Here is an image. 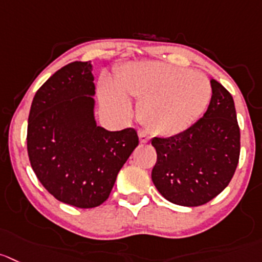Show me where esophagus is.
<instances>
[{
  "mask_svg": "<svg viewBox=\"0 0 262 262\" xmlns=\"http://www.w3.org/2000/svg\"><path fill=\"white\" fill-rule=\"evenodd\" d=\"M139 138H140V143L143 144H146L150 141V136H149V134L145 133V131H143V129L139 133Z\"/></svg>",
  "mask_w": 262,
  "mask_h": 262,
  "instance_id": "esophagus-1",
  "label": "esophagus"
}]
</instances>
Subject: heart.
<instances>
[{"label":"heart","mask_w":262,"mask_h":262,"mask_svg":"<svg viewBox=\"0 0 262 262\" xmlns=\"http://www.w3.org/2000/svg\"><path fill=\"white\" fill-rule=\"evenodd\" d=\"M118 86L109 79L100 84V98L105 105L131 113L126 94L140 101L141 122L158 135H176L194 123L211 100L207 77L161 61L131 64L117 76Z\"/></svg>","instance_id":"obj_1"}]
</instances>
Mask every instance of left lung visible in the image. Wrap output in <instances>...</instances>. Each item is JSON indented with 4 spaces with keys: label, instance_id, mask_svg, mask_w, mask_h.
<instances>
[{
    "label": "left lung",
    "instance_id": "1",
    "mask_svg": "<svg viewBox=\"0 0 262 262\" xmlns=\"http://www.w3.org/2000/svg\"><path fill=\"white\" fill-rule=\"evenodd\" d=\"M212 96L202 118L170 138H153L151 180L171 203L196 207L230 183L241 153V131L230 92L211 78Z\"/></svg>",
    "mask_w": 262,
    "mask_h": 262
}]
</instances>
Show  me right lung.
<instances>
[{
	"label": "right lung",
	"instance_id": "obj_1",
	"mask_svg": "<svg viewBox=\"0 0 262 262\" xmlns=\"http://www.w3.org/2000/svg\"><path fill=\"white\" fill-rule=\"evenodd\" d=\"M91 61H73L38 89L28 117L27 149L39 183L78 208L108 199L117 175L139 145L135 128L108 131L94 117Z\"/></svg>",
	"mask_w": 262,
	"mask_h": 262
}]
</instances>
